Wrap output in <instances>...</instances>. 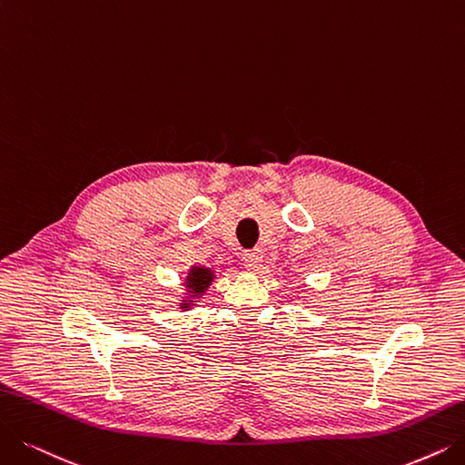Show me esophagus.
<instances>
[{
    "label": "esophagus",
    "instance_id": "esophagus-1",
    "mask_svg": "<svg viewBox=\"0 0 465 465\" xmlns=\"http://www.w3.org/2000/svg\"><path fill=\"white\" fill-rule=\"evenodd\" d=\"M242 262H244L246 269L255 271V269H259V265L263 263V253L259 252V250H250V252H246V253L242 255Z\"/></svg>",
    "mask_w": 465,
    "mask_h": 465
}]
</instances>
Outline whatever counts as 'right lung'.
<instances>
[{
  "label": "right lung",
  "instance_id": "right-lung-1",
  "mask_svg": "<svg viewBox=\"0 0 465 465\" xmlns=\"http://www.w3.org/2000/svg\"><path fill=\"white\" fill-rule=\"evenodd\" d=\"M215 278H217V272L212 267L193 265L187 271V276H184V281H183L184 292L181 293V300H179L177 307L181 311H191L193 307H196L202 297L206 295L208 288L212 286Z\"/></svg>",
  "mask_w": 465,
  "mask_h": 465
}]
</instances>
